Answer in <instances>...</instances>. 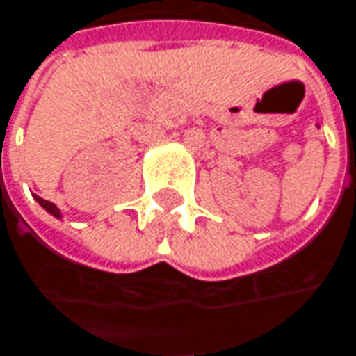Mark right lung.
<instances>
[{
  "label": "right lung",
  "mask_w": 356,
  "mask_h": 356,
  "mask_svg": "<svg viewBox=\"0 0 356 356\" xmlns=\"http://www.w3.org/2000/svg\"><path fill=\"white\" fill-rule=\"evenodd\" d=\"M35 200L40 202L42 208H45L51 216H56V218H62V214H60V208L54 204V202H49V200H44V198H40V196H35Z\"/></svg>",
  "instance_id": "right-lung-1"
}]
</instances>
